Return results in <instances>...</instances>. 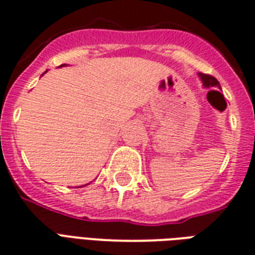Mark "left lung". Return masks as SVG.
<instances>
[{
    "instance_id": "1",
    "label": "left lung",
    "mask_w": 255,
    "mask_h": 255,
    "mask_svg": "<svg viewBox=\"0 0 255 255\" xmlns=\"http://www.w3.org/2000/svg\"><path fill=\"white\" fill-rule=\"evenodd\" d=\"M201 81H203V85L209 88V87H219L220 88V83L217 81V79L211 75H207V73H199Z\"/></svg>"
}]
</instances>
